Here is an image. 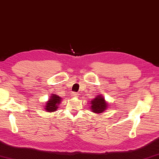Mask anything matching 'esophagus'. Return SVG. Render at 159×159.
Segmentation results:
<instances>
[{
	"label": "esophagus",
	"mask_w": 159,
	"mask_h": 159,
	"mask_svg": "<svg viewBox=\"0 0 159 159\" xmlns=\"http://www.w3.org/2000/svg\"><path fill=\"white\" fill-rule=\"evenodd\" d=\"M71 95L72 97H77L78 96H79V94H78L76 92H72Z\"/></svg>",
	"instance_id": "esophagus-1"
}]
</instances>
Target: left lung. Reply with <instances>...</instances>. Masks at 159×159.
Returning <instances> with one entry per match:
<instances>
[{
  "instance_id": "obj_1",
  "label": "left lung",
  "mask_w": 159,
  "mask_h": 159,
  "mask_svg": "<svg viewBox=\"0 0 159 159\" xmlns=\"http://www.w3.org/2000/svg\"><path fill=\"white\" fill-rule=\"evenodd\" d=\"M91 111L97 114H100L104 112L108 108L109 104L106 102L105 98L102 94L97 95L90 102Z\"/></svg>"
}]
</instances>
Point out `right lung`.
<instances>
[{
	"label": "right lung",
	"instance_id": "right-lung-1",
	"mask_svg": "<svg viewBox=\"0 0 159 159\" xmlns=\"http://www.w3.org/2000/svg\"><path fill=\"white\" fill-rule=\"evenodd\" d=\"M61 97L57 96L56 94H52L50 96L49 99L45 103L44 108L46 111L48 112L56 111L57 109L59 107L58 106L60 102H61Z\"/></svg>",
	"mask_w": 159,
	"mask_h": 159
}]
</instances>
